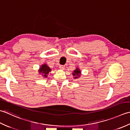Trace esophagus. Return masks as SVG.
I'll list each match as a JSON object with an SVG mask.
<instances>
[{
	"instance_id": "obj_1",
	"label": "esophagus",
	"mask_w": 130,
	"mask_h": 130,
	"mask_svg": "<svg viewBox=\"0 0 130 130\" xmlns=\"http://www.w3.org/2000/svg\"><path fill=\"white\" fill-rule=\"evenodd\" d=\"M64 68H65V67L64 66H63V65H60V66H59V68L60 69H61V70H64Z\"/></svg>"
}]
</instances>
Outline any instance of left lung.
Returning <instances> with one entry per match:
<instances>
[{
	"instance_id": "1",
	"label": "left lung",
	"mask_w": 130,
	"mask_h": 130,
	"mask_svg": "<svg viewBox=\"0 0 130 130\" xmlns=\"http://www.w3.org/2000/svg\"><path fill=\"white\" fill-rule=\"evenodd\" d=\"M81 75V71L79 69V68L76 67L75 70L73 71V72L72 73V75L73 76V78L75 79H77L80 77Z\"/></svg>"
}]
</instances>
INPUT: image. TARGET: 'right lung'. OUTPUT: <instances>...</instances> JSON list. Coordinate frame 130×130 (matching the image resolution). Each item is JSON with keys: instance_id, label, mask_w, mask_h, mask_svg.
Wrapping results in <instances>:
<instances>
[{"instance_id": "right-lung-1", "label": "right lung", "mask_w": 130, "mask_h": 130, "mask_svg": "<svg viewBox=\"0 0 130 130\" xmlns=\"http://www.w3.org/2000/svg\"><path fill=\"white\" fill-rule=\"evenodd\" d=\"M52 71L51 69L47 66V64H42L39 69L38 70V72L39 75H41L43 78H47V75L49 73L50 71Z\"/></svg>"}]
</instances>
